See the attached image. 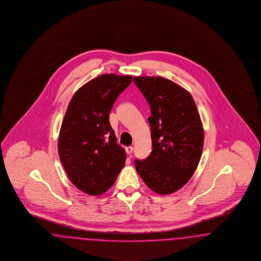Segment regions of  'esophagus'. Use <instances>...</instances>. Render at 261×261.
Here are the masks:
<instances>
[{
    "mask_svg": "<svg viewBox=\"0 0 261 261\" xmlns=\"http://www.w3.org/2000/svg\"><path fill=\"white\" fill-rule=\"evenodd\" d=\"M133 151H134V147H133V146H127V147H125V152H126L128 155H130V154L133 153Z\"/></svg>",
    "mask_w": 261,
    "mask_h": 261,
    "instance_id": "1",
    "label": "esophagus"
}]
</instances>
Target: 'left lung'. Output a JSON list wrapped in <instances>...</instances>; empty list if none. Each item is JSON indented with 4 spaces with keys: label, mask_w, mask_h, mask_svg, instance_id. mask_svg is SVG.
<instances>
[{
    "label": "left lung",
    "mask_w": 261,
    "mask_h": 261,
    "mask_svg": "<svg viewBox=\"0 0 261 261\" xmlns=\"http://www.w3.org/2000/svg\"><path fill=\"white\" fill-rule=\"evenodd\" d=\"M150 106L152 151L136 160L137 173L151 191L171 194L192 178L199 163L204 132L192 95L160 76L134 77Z\"/></svg>",
    "instance_id": "8db88e82"
}]
</instances>
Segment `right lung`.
Masks as SVG:
<instances>
[{
  "label": "right lung",
  "instance_id": "obj_1",
  "mask_svg": "<svg viewBox=\"0 0 261 261\" xmlns=\"http://www.w3.org/2000/svg\"><path fill=\"white\" fill-rule=\"evenodd\" d=\"M132 75H99L85 83L71 98L64 117L58 150L70 181L89 195L107 192L125 162L109 122L118 96Z\"/></svg>",
  "mask_w": 261,
  "mask_h": 261
}]
</instances>
